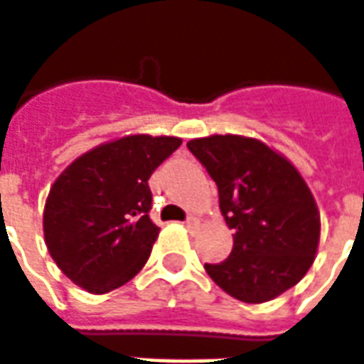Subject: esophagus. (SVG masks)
<instances>
[{
    "instance_id": "34e87169",
    "label": "esophagus",
    "mask_w": 364,
    "mask_h": 364,
    "mask_svg": "<svg viewBox=\"0 0 364 364\" xmlns=\"http://www.w3.org/2000/svg\"><path fill=\"white\" fill-rule=\"evenodd\" d=\"M185 224H187V228H197L198 218H197V216H189V218L185 220Z\"/></svg>"
}]
</instances>
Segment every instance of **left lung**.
<instances>
[{"instance_id": "1", "label": "left lung", "mask_w": 364, "mask_h": 364, "mask_svg": "<svg viewBox=\"0 0 364 364\" xmlns=\"http://www.w3.org/2000/svg\"><path fill=\"white\" fill-rule=\"evenodd\" d=\"M218 187L234 230L226 261L205 269L224 292L247 304L273 300L312 267L320 210L296 167L257 138L213 134L187 142Z\"/></svg>"}]
</instances>
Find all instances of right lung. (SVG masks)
Wrapping results in <instances>:
<instances>
[{
    "label": "right lung",
    "mask_w": 364,
    "mask_h": 364,
    "mask_svg": "<svg viewBox=\"0 0 364 364\" xmlns=\"http://www.w3.org/2000/svg\"><path fill=\"white\" fill-rule=\"evenodd\" d=\"M179 146L177 136H122L58 175L44 205V242L74 284L105 294L140 273L159 234L148 179Z\"/></svg>",
    "instance_id": "right-lung-1"
}]
</instances>
